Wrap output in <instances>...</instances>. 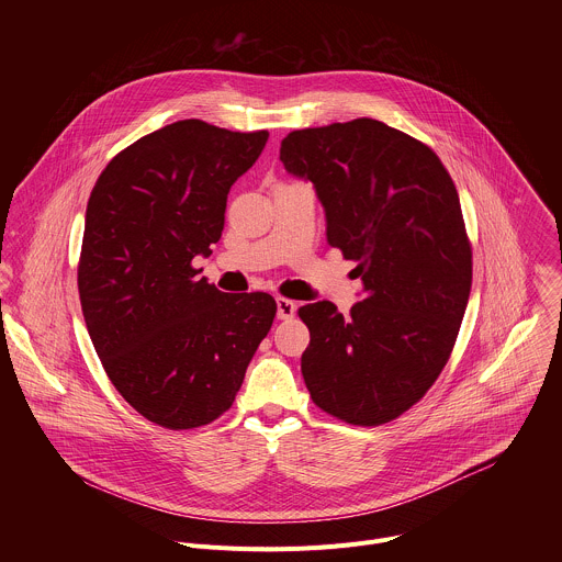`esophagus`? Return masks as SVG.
I'll return each instance as SVG.
<instances>
[{"label": "esophagus", "mask_w": 562, "mask_h": 562, "mask_svg": "<svg viewBox=\"0 0 562 562\" xmlns=\"http://www.w3.org/2000/svg\"><path fill=\"white\" fill-rule=\"evenodd\" d=\"M276 304H278V317H280V319H291V317L295 315L297 304H295L293 300L280 295V297H276Z\"/></svg>", "instance_id": "34e87169"}]
</instances>
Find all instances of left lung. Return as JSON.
<instances>
[{"label":"left lung","mask_w":562,"mask_h":562,"mask_svg":"<svg viewBox=\"0 0 562 562\" xmlns=\"http://www.w3.org/2000/svg\"><path fill=\"white\" fill-rule=\"evenodd\" d=\"M289 173L313 182L327 239L358 262L362 302L297 308L313 403L358 427L409 412L445 369L471 291V243L456 184L425 142L371 117L291 131Z\"/></svg>","instance_id":"8db88e82"}]
</instances>
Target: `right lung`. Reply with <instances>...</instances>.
<instances>
[{
    "label": "right lung",
    "mask_w": 562,
    "mask_h": 562,
    "mask_svg": "<svg viewBox=\"0 0 562 562\" xmlns=\"http://www.w3.org/2000/svg\"><path fill=\"white\" fill-rule=\"evenodd\" d=\"M267 139L180 120L120 150L91 191L79 302L109 380L157 427L195 429L228 412L273 325L269 293H222L193 267Z\"/></svg>",
    "instance_id": "add662e5"
}]
</instances>
